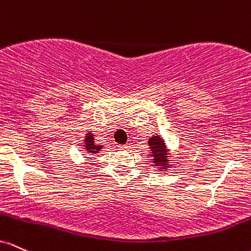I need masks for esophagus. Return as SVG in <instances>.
<instances>
[{
	"mask_svg": "<svg viewBox=\"0 0 251 251\" xmlns=\"http://www.w3.org/2000/svg\"><path fill=\"white\" fill-rule=\"evenodd\" d=\"M118 148L122 149V151H128V149H129V145H122V146H118Z\"/></svg>",
	"mask_w": 251,
	"mask_h": 251,
	"instance_id": "esophagus-1",
	"label": "esophagus"
}]
</instances>
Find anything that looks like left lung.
Returning a JSON list of instances; mask_svg holds the SVG:
<instances>
[{
    "label": "left lung",
    "mask_w": 251,
    "mask_h": 251,
    "mask_svg": "<svg viewBox=\"0 0 251 251\" xmlns=\"http://www.w3.org/2000/svg\"><path fill=\"white\" fill-rule=\"evenodd\" d=\"M149 146V156L151 157L153 166H156L159 171L166 172L171 167L172 162L170 160V151L166 146L165 140L160 135L149 137L148 140Z\"/></svg>",
    "instance_id": "1"
}]
</instances>
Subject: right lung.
Segmentation results:
<instances>
[{
    "instance_id": "add662e5",
    "label": "right lung",
    "mask_w": 251,
    "mask_h": 251,
    "mask_svg": "<svg viewBox=\"0 0 251 251\" xmlns=\"http://www.w3.org/2000/svg\"><path fill=\"white\" fill-rule=\"evenodd\" d=\"M94 136L95 135L92 133H88L85 134V137H84V147H85L84 149H85L86 153L90 154V155L100 153V149L103 148L102 145H96Z\"/></svg>"
}]
</instances>
